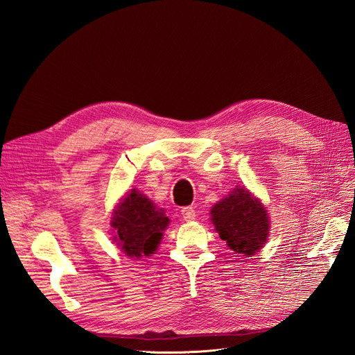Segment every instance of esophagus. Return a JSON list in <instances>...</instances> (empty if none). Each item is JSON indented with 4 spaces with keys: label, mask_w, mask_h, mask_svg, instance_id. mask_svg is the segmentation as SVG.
<instances>
[{
    "label": "esophagus",
    "mask_w": 355,
    "mask_h": 355,
    "mask_svg": "<svg viewBox=\"0 0 355 355\" xmlns=\"http://www.w3.org/2000/svg\"><path fill=\"white\" fill-rule=\"evenodd\" d=\"M182 211V218H184L185 220H194L196 219V216H197V213H196V210L192 209V207H184L180 210Z\"/></svg>",
    "instance_id": "34e87169"
}]
</instances>
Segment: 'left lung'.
<instances>
[{
  "mask_svg": "<svg viewBox=\"0 0 355 355\" xmlns=\"http://www.w3.org/2000/svg\"><path fill=\"white\" fill-rule=\"evenodd\" d=\"M211 222L219 237L239 254L259 252L270 234V218L263 204L244 187L234 188L228 197L210 210Z\"/></svg>",
  "mask_w": 355,
  "mask_h": 355,
  "instance_id": "left-lung-1",
  "label": "left lung"
}]
</instances>
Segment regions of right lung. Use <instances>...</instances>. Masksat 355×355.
<instances>
[{
	"instance_id": "1",
	"label": "right lung",
	"mask_w": 355,
	"mask_h": 355,
	"mask_svg": "<svg viewBox=\"0 0 355 355\" xmlns=\"http://www.w3.org/2000/svg\"><path fill=\"white\" fill-rule=\"evenodd\" d=\"M170 219L163 209L137 189H132L114 211L111 227L115 230L114 241L128 257L153 254L163 239V231Z\"/></svg>"
}]
</instances>
